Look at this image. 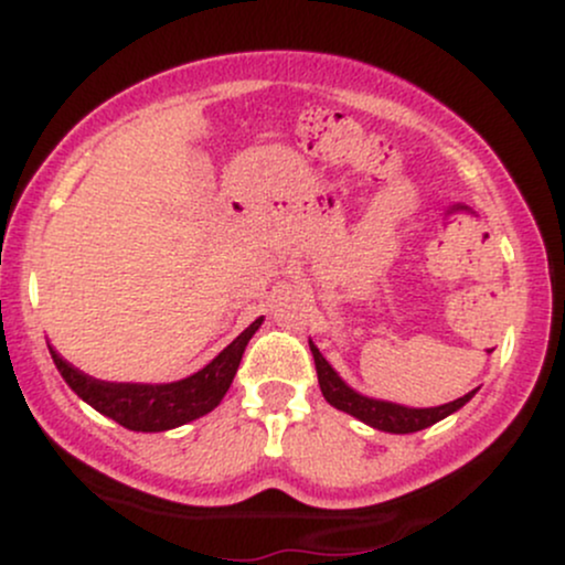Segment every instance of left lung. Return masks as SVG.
<instances>
[{
	"instance_id": "1",
	"label": "left lung",
	"mask_w": 565,
	"mask_h": 565,
	"mask_svg": "<svg viewBox=\"0 0 565 565\" xmlns=\"http://www.w3.org/2000/svg\"><path fill=\"white\" fill-rule=\"evenodd\" d=\"M310 353H313L316 372H319V385H321L323 398H327L334 408H340V412L353 414V417L361 419V423L377 427V430H385V433L425 430V427L436 425L444 417H449V414L457 412V408H462L472 395H476V391H470L468 395H462V398L451 401V404L433 406V408H408L401 404H391V401L366 398V395L355 393L353 387H348L345 382H342L340 374H337L332 364L323 359L321 350L316 348L313 342H310Z\"/></svg>"
}]
</instances>
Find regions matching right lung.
<instances>
[{
	"label": "right lung",
	"mask_w": 565,
	"mask_h": 565,
	"mask_svg": "<svg viewBox=\"0 0 565 565\" xmlns=\"http://www.w3.org/2000/svg\"><path fill=\"white\" fill-rule=\"evenodd\" d=\"M260 323L263 319L252 321L223 353L215 355L196 374L178 382H167V385L95 380L71 366L53 348H50V355H53L57 372L68 382L71 391L100 414H106L108 419L127 427V430L161 433L204 417L223 401L233 377H236L238 364H242L246 342L260 329Z\"/></svg>",
	"instance_id": "1"
}]
</instances>
